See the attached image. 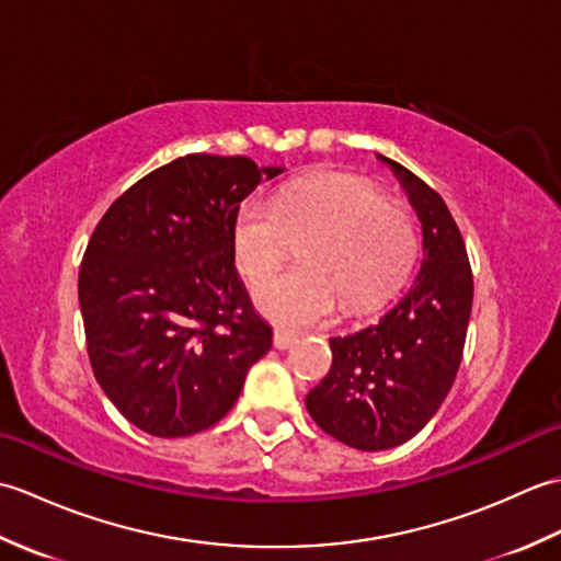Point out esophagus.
<instances>
[{"mask_svg": "<svg viewBox=\"0 0 561 561\" xmlns=\"http://www.w3.org/2000/svg\"><path fill=\"white\" fill-rule=\"evenodd\" d=\"M296 340H299V335H296V332H291V330H284V328L274 330V347H277V350H289Z\"/></svg>", "mask_w": 561, "mask_h": 561, "instance_id": "34e87169", "label": "esophagus"}]
</instances>
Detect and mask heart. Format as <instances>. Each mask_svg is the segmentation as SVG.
I'll return each instance as SVG.
<instances>
[{
    "label": "heart",
    "instance_id": "heart-1",
    "mask_svg": "<svg viewBox=\"0 0 561 561\" xmlns=\"http://www.w3.org/2000/svg\"><path fill=\"white\" fill-rule=\"evenodd\" d=\"M304 265L284 270L255 289L262 316L287 328H313L383 299L410 270L416 226L410 209L383 199L371 183L347 173L296 181L270 199L250 195L236 209L231 253L248 282H260L289 253Z\"/></svg>",
    "mask_w": 561,
    "mask_h": 561
}]
</instances>
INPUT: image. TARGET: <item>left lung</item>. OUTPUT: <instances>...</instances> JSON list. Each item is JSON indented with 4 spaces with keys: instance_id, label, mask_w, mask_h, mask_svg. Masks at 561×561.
I'll list each match as a JSON object with an SVG mask.
<instances>
[{
    "instance_id": "8db88e82",
    "label": "left lung",
    "mask_w": 561,
    "mask_h": 561,
    "mask_svg": "<svg viewBox=\"0 0 561 561\" xmlns=\"http://www.w3.org/2000/svg\"><path fill=\"white\" fill-rule=\"evenodd\" d=\"M378 159L422 221V267L376 325L330 337V371L306 396L313 422L356 450L396 448L422 432L456 380L472 311L468 250L446 202L398 161Z\"/></svg>"
}]
</instances>
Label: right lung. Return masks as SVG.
Here are the masks:
<instances>
[{"instance_id":"right-lung-1","label":"right lung","mask_w":561,"mask_h":561,"mask_svg":"<svg viewBox=\"0 0 561 561\" xmlns=\"http://www.w3.org/2000/svg\"><path fill=\"white\" fill-rule=\"evenodd\" d=\"M282 171L187 153L137 181L93 229L79 270L89 359L141 432H205L270 352L272 328L233 267L231 224L260 181Z\"/></svg>"}]
</instances>
